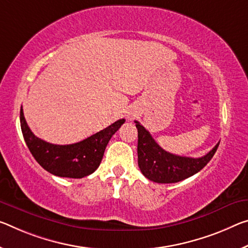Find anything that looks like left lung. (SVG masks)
I'll return each mask as SVG.
<instances>
[{
  "mask_svg": "<svg viewBox=\"0 0 248 248\" xmlns=\"http://www.w3.org/2000/svg\"><path fill=\"white\" fill-rule=\"evenodd\" d=\"M135 123L138 129V166L145 178L156 183H176L198 173L213 158L219 144L201 158L175 155L163 150L143 125Z\"/></svg>",
  "mask_w": 248,
  "mask_h": 248,
  "instance_id": "obj_1",
  "label": "left lung"
}]
</instances>
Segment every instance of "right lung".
I'll use <instances>...</instances> for the list:
<instances>
[{
    "label": "right lung",
    "mask_w": 248,
    "mask_h": 248,
    "mask_svg": "<svg viewBox=\"0 0 248 248\" xmlns=\"http://www.w3.org/2000/svg\"><path fill=\"white\" fill-rule=\"evenodd\" d=\"M19 120L25 142L39 166L54 175L72 179H81L97 170L109 140L125 121L119 119L77 143L60 145L37 138L27 125L22 108Z\"/></svg>",
    "instance_id": "1"
}]
</instances>
